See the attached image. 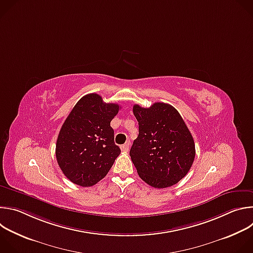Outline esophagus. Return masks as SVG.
Listing matches in <instances>:
<instances>
[{
  "instance_id": "1",
  "label": "esophagus",
  "mask_w": 253,
  "mask_h": 253,
  "mask_svg": "<svg viewBox=\"0 0 253 253\" xmlns=\"http://www.w3.org/2000/svg\"><path fill=\"white\" fill-rule=\"evenodd\" d=\"M129 147H130V142H126L125 144H123V145H121V150L123 152H128Z\"/></svg>"
}]
</instances>
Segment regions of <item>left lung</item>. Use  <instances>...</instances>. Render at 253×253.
I'll return each instance as SVG.
<instances>
[{
	"mask_svg": "<svg viewBox=\"0 0 253 253\" xmlns=\"http://www.w3.org/2000/svg\"><path fill=\"white\" fill-rule=\"evenodd\" d=\"M139 134L130 156L140 178L155 188L170 187L190 170L195 158L193 137L181 115L169 104L133 106Z\"/></svg>",
	"mask_w": 253,
	"mask_h": 253,
	"instance_id": "left-lung-1",
	"label": "left lung"
}]
</instances>
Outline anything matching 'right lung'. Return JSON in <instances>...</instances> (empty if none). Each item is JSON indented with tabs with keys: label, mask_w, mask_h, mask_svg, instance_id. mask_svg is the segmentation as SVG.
I'll list each match as a JSON object with an SVG mask.
<instances>
[{
	"label": "right lung",
	"mask_w": 253,
	"mask_h": 253,
	"mask_svg": "<svg viewBox=\"0 0 253 253\" xmlns=\"http://www.w3.org/2000/svg\"><path fill=\"white\" fill-rule=\"evenodd\" d=\"M119 105L92 93L82 97L65 120L56 143V158L65 176L82 187L95 185L121 153L110 126Z\"/></svg>",
	"instance_id": "1"
}]
</instances>
